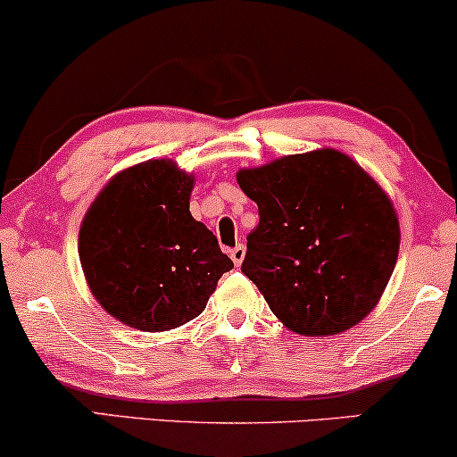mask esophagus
<instances>
[{"label": "esophagus", "mask_w": 457, "mask_h": 457, "mask_svg": "<svg viewBox=\"0 0 457 457\" xmlns=\"http://www.w3.org/2000/svg\"><path fill=\"white\" fill-rule=\"evenodd\" d=\"M244 256H245V245L244 244L235 245L233 250H230V258H233V262L237 264V267H239L241 262H244Z\"/></svg>", "instance_id": "1"}]
</instances>
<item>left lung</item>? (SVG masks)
Masks as SVG:
<instances>
[{
	"mask_svg": "<svg viewBox=\"0 0 457 457\" xmlns=\"http://www.w3.org/2000/svg\"><path fill=\"white\" fill-rule=\"evenodd\" d=\"M256 201L241 271L292 332L339 335L384 295L401 245L390 199L337 150L292 154L237 173Z\"/></svg>",
	"mask_w": 457,
	"mask_h": 457,
	"instance_id": "8db88e82",
	"label": "left lung"
}]
</instances>
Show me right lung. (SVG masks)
<instances>
[{
  "label": "right lung",
  "instance_id": "right-lung-1",
  "mask_svg": "<svg viewBox=\"0 0 457 457\" xmlns=\"http://www.w3.org/2000/svg\"><path fill=\"white\" fill-rule=\"evenodd\" d=\"M193 178L171 161L118 173L84 216L78 252L88 288L116 320L145 332L196 318L233 269L216 235L190 216Z\"/></svg>",
  "mask_w": 457,
  "mask_h": 457
}]
</instances>
